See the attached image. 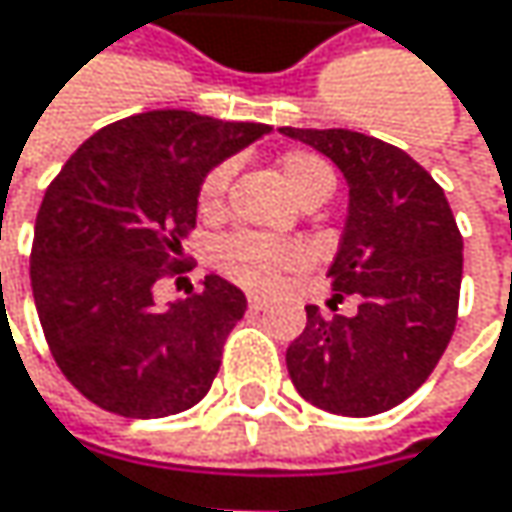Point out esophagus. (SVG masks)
<instances>
[{"label": "esophagus", "mask_w": 512, "mask_h": 512, "mask_svg": "<svg viewBox=\"0 0 512 512\" xmlns=\"http://www.w3.org/2000/svg\"><path fill=\"white\" fill-rule=\"evenodd\" d=\"M266 302H269L266 296H260V293H249V305H252L255 311H260V308H266Z\"/></svg>", "instance_id": "34e87169"}]
</instances>
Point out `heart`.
Here are the masks:
<instances>
[{
	"instance_id": "b5f03b06",
	"label": "heart",
	"mask_w": 512,
	"mask_h": 512,
	"mask_svg": "<svg viewBox=\"0 0 512 512\" xmlns=\"http://www.w3.org/2000/svg\"><path fill=\"white\" fill-rule=\"evenodd\" d=\"M278 171L287 183V189L305 204L314 198H329L335 189V168L317 154L308 151H290L278 159ZM234 168L216 165L198 189V213L207 222H216L225 216V195H228V183H231ZM305 246L296 240H281V237H263L252 231H237L231 237H225L216 249V266L246 284V287H269L281 272L305 263Z\"/></svg>"
}]
</instances>
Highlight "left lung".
I'll use <instances>...</instances> for the list:
<instances>
[{"label":"left lung","instance_id":"8db88e82","mask_svg":"<svg viewBox=\"0 0 512 512\" xmlns=\"http://www.w3.org/2000/svg\"><path fill=\"white\" fill-rule=\"evenodd\" d=\"M281 133L329 156L350 186L329 278L335 302H358L353 317L332 320L305 305L308 323L287 347V373L326 412H388L424 385L451 344L462 281L457 219L442 186L394 145L353 130Z\"/></svg>","mask_w":512,"mask_h":512}]
</instances>
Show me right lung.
Masks as SVG:
<instances>
[{"instance_id": "add662e5", "label": "right lung", "mask_w": 512, "mask_h": 512, "mask_svg": "<svg viewBox=\"0 0 512 512\" xmlns=\"http://www.w3.org/2000/svg\"><path fill=\"white\" fill-rule=\"evenodd\" d=\"M272 127L154 109L97 130L64 162L35 222L32 293L52 358L76 391L124 418L192 409L213 385L246 293L207 275L156 305L183 272L210 168Z\"/></svg>"}]
</instances>
